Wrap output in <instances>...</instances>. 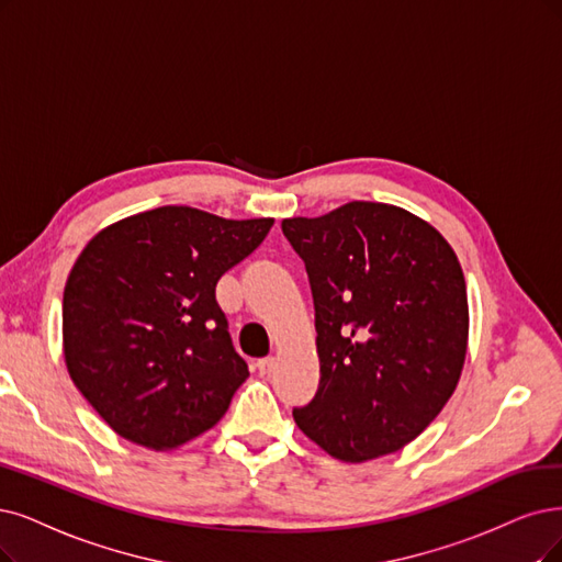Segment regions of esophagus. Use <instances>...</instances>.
<instances>
[{"label":"esophagus","instance_id":"obj_1","mask_svg":"<svg viewBox=\"0 0 562 562\" xmlns=\"http://www.w3.org/2000/svg\"><path fill=\"white\" fill-rule=\"evenodd\" d=\"M276 368V357H263L257 361V370L261 372V375H268V372H273Z\"/></svg>","mask_w":562,"mask_h":562}]
</instances>
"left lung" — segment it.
I'll use <instances>...</instances> for the list:
<instances>
[{
	"mask_svg": "<svg viewBox=\"0 0 562 562\" xmlns=\"http://www.w3.org/2000/svg\"><path fill=\"white\" fill-rule=\"evenodd\" d=\"M282 234L315 301L319 389L294 407L299 428L345 463L403 449L465 363L468 292L451 245L417 215L370 201L284 220Z\"/></svg>",
	"mask_w": 562,
	"mask_h": 562,
	"instance_id": "obj_1",
	"label": "left lung"
}]
</instances>
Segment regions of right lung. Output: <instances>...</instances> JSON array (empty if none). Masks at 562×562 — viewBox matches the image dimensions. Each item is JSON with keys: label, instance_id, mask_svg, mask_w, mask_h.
<instances>
[{"label": "right lung", "instance_id": "add662e5", "mask_svg": "<svg viewBox=\"0 0 562 562\" xmlns=\"http://www.w3.org/2000/svg\"><path fill=\"white\" fill-rule=\"evenodd\" d=\"M273 220H224L164 205L99 232L61 301L67 370L124 440L173 449L213 428L247 380L217 280Z\"/></svg>", "mask_w": 562, "mask_h": 562}]
</instances>
